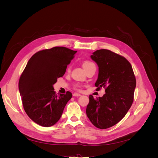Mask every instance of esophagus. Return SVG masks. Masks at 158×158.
<instances>
[{
  "label": "esophagus",
  "instance_id": "34e87169",
  "mask_svg": "<svg viewBox=\"0 0 158 158\" xmlns=\"http://www.w3.org/2000/svg\"><path fill=\"white\" fill-rule=\"evenodd\" d=\"M73 96H75V97H80V96H81V94H78V93H74V94H73Z\"/></svg>",
  "mask_w": 158,
  "mask_h": 158
}]
</instances>
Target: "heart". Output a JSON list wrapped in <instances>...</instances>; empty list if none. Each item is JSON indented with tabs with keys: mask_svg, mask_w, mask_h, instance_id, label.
<instances>
[{
	"mask_svg": "<svg viewBox=\"0 0 158 158\" xmlns=\"http://www.w3.org/2000/svg\"><path fill=\"white\" fill-rule=\"evenodd\" d=\"M92 65H95V64L93 63H92V62H90V61H85V62H84V64H83V66H84V68L85 69V70L87 68H88L89 66H92ZM74 89H77V90H80L81 89V86H80V85H78V84H76L74 85Z\"/></svg>",
	"mask_w": 158,
	"mask_h": 158,
	"instance_id": "heart-1",
	"label": "heart"
}]
</instances>
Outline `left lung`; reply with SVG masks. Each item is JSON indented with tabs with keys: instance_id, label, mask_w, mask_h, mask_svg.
<instances>
[{
	"instance_id": "left-lung-1",
	"label": "left lung",
	"mask_w": 158,
	"mask_h": 158,
	"mask_svg": "<svg viewBox=\"0 0 158 158\" xmlns=\"http://www.w3.org/2000/svg\"><path fill=\"white\" fill-rule=\"evenodd\" d=\"M91 58L98 65V78L95 85L106 89L103 97L89 96L86 114L98 128L116 125L131 108L136 88V78L131 63L125 57L107 49L97 50Z\"/></svg>"
}]
</instances>
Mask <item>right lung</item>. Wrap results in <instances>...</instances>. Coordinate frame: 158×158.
<instances>
[{"label":"right lung","mask_w":158,"mask_h":158,"mask_svg":"<svg viewBox=\"0 0 158 158\" xmlns=\"http://www.w3.org/2000/svg\"><path fill=\"white\" fill-rule=\"evenodd\" d=\"M76 51L55 47L37 52L27 62L19 80L23 109L31 120L42 127L54 125L60 119L72 93L57 95L52 85L63 77Z\"/></svg>","instance_id":"1"}]
</instances>
